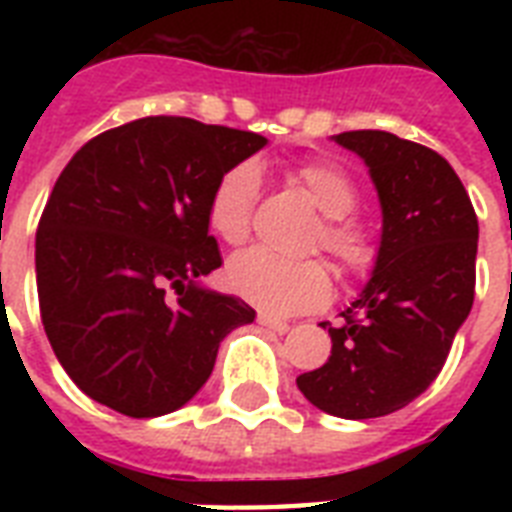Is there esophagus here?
Wrapping results in <instances>:
<instances>
[{"label": "esophagus", "mask_w": 512, "mask_h": 512, "mask_svg": "<svg viewBox=\"0 0 512 512\" xmlns=\"http://www.w3.org/2000/svg\"><path fill=\"white\" fill-rule=\"evenodd\" d=\"M257 324H260V327H265V329H271V332H279V335L289 332L287 321L273 319V316H268V313H260V316H257Z\"/></svg>", "instance_id": "obj_1"}]
</instances>
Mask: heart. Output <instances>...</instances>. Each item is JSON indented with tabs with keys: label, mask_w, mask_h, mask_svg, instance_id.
Segmentation results:
<instances>
[{
	"label": "heart",
	"mask_w": 512,
	"mask_h": 512,
	"mask_svg": "<svg viewBox=\"0 0 512 512\" xmlns=\"http://www.w3.org/2000/svg\"><path fill=\"white\" fill-rule=\"evenodd\" d=\"M260 180V167L249 159L233 164L217 177L207 201V223L217 239L225 244H241L247 239L260 196ZM292 180L324 215L319 228L321 247L345 271H366L377 252L372 236L348 217L358 204L353 180L329 162L300 164L292 170ZM225 281L241 300L268 316L316 311L332 297V276L321 260H289L260 247L233 257L225 268Z\"/></svg>",
	"instance_id": "obj_1"
}]
</instances>
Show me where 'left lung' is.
Here are the masks:
<instances>
[{
  "label": "left lung",
  "instance_id": "1",
  "mask_svg": "<svg viewBox=\"0 0 512 512\" xmlns=\"http://www.w3.org/2000/svg\"><path fill=\"white\" fill-rule=\"evenodd\" d=\"M335 143L364 159L382 207L372 279L329 327L332 356L297 377L321 412L369 420L404 409L438 377L476 295L478 217L444 156L382 130Z\"/></svg>",
  "mask_w": 512,
  "mask_h": 512
}]
</instances>
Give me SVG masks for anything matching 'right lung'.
I'll return each instance as SVG.
<instances>
[{
    "instance_id": "add662e5",
    "label": "right lung",
    "mask_w": 512,
    "mask_h": 512,
    "mask_svg": "<svg viewBox=\"0 0 512 512\" xmlns=\"http://www.w3.org/2000/svg\"><path fill=\"white\" fill-rule=\"evenodd\" d=\"M265 143L146 116L84 143L60 172L36 231L39 311L60 366L98 404L175 412L209 380L223 337L255 321L244 300L199 279L223 265L207 223L212 185Z\"/></svg>"
}]
</instances>
